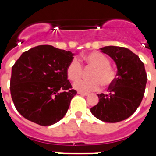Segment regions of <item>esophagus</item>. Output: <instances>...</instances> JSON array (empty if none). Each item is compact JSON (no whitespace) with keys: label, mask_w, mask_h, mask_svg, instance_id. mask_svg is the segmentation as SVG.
<instances>
[{"label":"esophagus","mask_w":156,"mask_h":156,"mask_svg":"<svg viewBox=\"0 0 156 156\" xmlns=\"http://www.w3.org/2000/svg\"><path fill=\"white\" fill-rule=\"evenodd\" d=\"M78 94H80V95H83V96H87V95H88V93H83V92H78Z\"/></svg>","instance_id":"obj_1"}]
</instances>
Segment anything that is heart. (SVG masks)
I'll list each match as a JSON object with an SVG mask.
<instances>
[{"mask_svg": "<svg viewBox=\"0 0 156 156\" xmlns=\"http://www.w3.org/2000/svg\"><path fill=\"white\" fill-rule=\"evenodd\" d=\"M83 61L88 67L94 68L90 75L91 80H78L73 83V88L78 91L88 93L96 91L100 88L101 84L104 87L111 85L115 78L116 73L110 67V60L100 52H92L86 55ZM67 76L69 80L76 81L80 78L83 73V67L77 58L69 62L67 69Z\"/></svg>", "mask_w": 156, "mask_h": 156, "instance_id": "heart-1", "label": "heart"}]
</instances>
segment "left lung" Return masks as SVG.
Instances as JSON below:
<instances>
[{
	"mask_svg": "<svg viewBox=\"0 0 156 156\" xmlns=\"http://www.w3.org/2000/svg\"><path fill=\"white\" fill-rule=\"evenodd\" d=\"M117 66L115 81L108 94H98L99 102L90 108L94 116L107 123L124 120L134 114L144 97L147 75L144 63L137 55L122 47L100 48Z\"/></svg>",
	"mask_w": 156,
	"mask_h": 156,
	"instance_id": "obj_1",
	"label": "left lung"
}]
</instances>
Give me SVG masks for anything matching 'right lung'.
<instances>
[{"mask_svg":"<svg viewBox=\"0 0 156 156\" xmlns=\"http://www.w3.org/2000/svg\"><path fill=\"white\" fill-rule=\"evenodd\" d=\"M71 51L40 45L23 52L12 69L11 95L16 110L42 126L64 117L77 94L67 76Z\"/></svg>","mask_w":156,"mask_h":156,"instance_id":"1","label":"right lung"}]
</instances>
